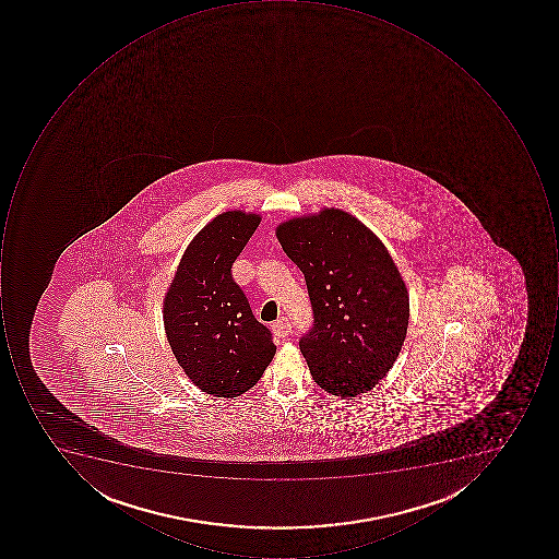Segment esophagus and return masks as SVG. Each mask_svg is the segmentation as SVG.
<instances>
[{"label":"esophagus","instance_id":"1","mask_svg":"<svg viewBox=\"0 0 559 559\" xmlns=\"http://www.w3.org/2000/svg\"><path fill=\"white\" fill-rule=\"evenodd\" d=\"M272 331H274L275 336L287 337L288 334H290V331H293V325H290V322H288L287 319L282 318L272 324Z\"/></svg>","mask_w":559,"mask_h":559}]
</instances>
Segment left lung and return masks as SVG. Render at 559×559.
Masks as SVG:
<instances>
[{"mask_svg": "<svg viewBox=\"0 0 559 559\" xmlns=\"http://www.w3.org/2000/svg\"><path fill=\"white\" fill-rule=\"evenodd\" d=\"M277 238L306 278L314 322L299 347L316 383L341 399L372 390L399 358L409 318L386 247L334 209L282 223Z\"/></svg>", "mask_w": 559, "mask_h": 559, "instance_id": "obj_1", "label": "left lung"}]
</instances>
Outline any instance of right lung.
I'll return each mask as SVG.
<instances>
[{
	"instance_id": "obj_1",
	"label": "right lung",
	"mask_w": 559,
	"mask_h": 559,
	"mask_svg": "<svg viewBox=\"0 0 559 559\" xmlns=\"http://www.w3.org/2000/svg\"><path fill=\"white\" fill-rule=\"evenodd\" d=\"M255 213L216 216L188 245L165 297L166 336L200 390L235 399L274 358L272 332L257 321L231 265L259 227Z\"/></svg>"
}]
</instances>
